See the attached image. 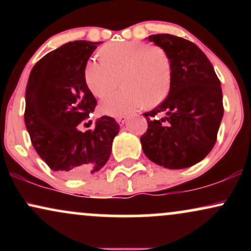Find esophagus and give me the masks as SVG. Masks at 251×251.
Instances as JSON below:
<instances>
[{
	"label": "esophagus",
	"mask_w": 251,
	"mask_h": 251,
	"mask_svg": "<svg viewBox=\"0 0 251 251\" xmlns=\"http://www.w3.org/2000/svg\"><path fill=\"white\" fill-rule=\"evenodd\" d=\"M126 119H127V118H126L125 116H122V117H118L117 118V123L119 124V125H124V124H125V122H126Z\"/></svg>",
	"instance_id": "1"
}]
</instances>
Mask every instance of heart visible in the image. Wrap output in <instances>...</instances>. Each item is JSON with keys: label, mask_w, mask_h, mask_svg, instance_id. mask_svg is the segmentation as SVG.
<instances>
[{"label": "heart", "mask_w": 251, "mask_h": 251, "mask_svg": "<svg viewBox=\"0 0 251 251\" xmlns=\"http://www.w3.org/2000/svg\"><path fill=\"white\" fill-rule=\"evenodd\" d=\"M99 57L88 60L83 70L91 93L100 99L108 96L117 87V76L123 86L100 103L102 114L124 116L145 103L157 105L168 94L171 65L162 47L139 40L112 42L100 48Z\"/></svg>", "instance_id": "b5f03b06"}]
</instances>
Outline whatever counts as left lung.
I'll return each instance as SVG.
<instances>
[{
  "label": "left lung",
  "instance_id": "left-lung-1",
  "mask_svg": "<svg viewBox=\"0 0 251 251\" xmlns=\"http://www.w3.org/2000/svg\"><path fill=\"white\" fill-rule=\"evenodd\" d=\"M149 40L168 54L171 82L166 99L144 113L149 126L140 137L143 151L164 168H189L204 159L217 140L224 113L220 79L194 42L171 34Z\"/></svg>",
  "mask_w": 251,
  "mask_h": 251
}]
</instances>
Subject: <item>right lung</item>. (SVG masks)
Returning a JSON list of instances; mask_svg holds the SVG:
<instances>
[{
  "instance_id": "1",
  "label": "right lung",
  "mask_w": 251,
  "mask_h": 251,
  "mask_svg": "<svg viewBox=\"0 0 251 251\" xmlns=\"http://www.w3.org/2000/svg\"><path fill=\"white\" fill-rule=\"evenodd\" d=\"M99 43H65L39 60L28 79L25 127L40 157L63 177H85L101 169L120 128L114 118L103 116L93 129H77L97 106L83 70Z\"/></svg>"
}]
</instances>
